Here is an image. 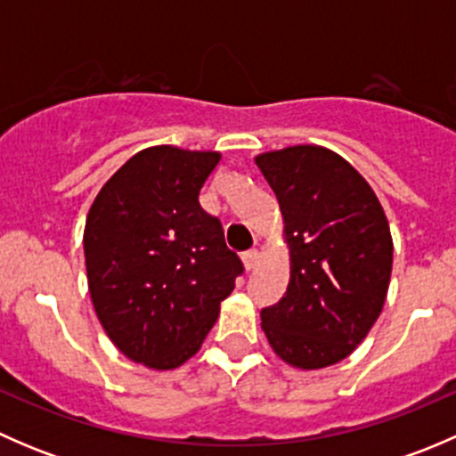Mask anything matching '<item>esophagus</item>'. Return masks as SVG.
Masks as SVG:
<instances>
[{
    "instance_id": "obj_1",
    "label": "esophagus",
    "mask_w": 456,
    "mask_h": 456,
    "mask_svg": "<svg viewBox=\"0 0 456 456\" xmlns=\"http://www.w3.org/2000/svg\"><path fill=\"white\" fill-rule=\"evenodd\" d=\"M257 260H260V254L256 249L242 254V265H245V271H254L257 266Z\"/></svg>"
}]
</instances>
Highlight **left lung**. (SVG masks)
<instances>
[{
	"label": "left lung",
	"mask_w": 456,
	"mask_h": 456,
	"mask_svg": "<svg viewBox=\"0 0 456 456\" xmlns=\"http://www.w3.org/2000/svg\"><path fill=\"white\" fill-rule=\"evenodd\" d=\"M254 160L278 199L289 249L287 293L260 311L262 330L293 369H326L364 342L384 309L388 218L366 178L329 147L291 145Z\"/></svg>",
	"instance_id": "obj_1"
}]
</instances>
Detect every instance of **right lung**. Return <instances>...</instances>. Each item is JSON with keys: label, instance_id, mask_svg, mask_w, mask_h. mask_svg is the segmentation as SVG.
Here are the masks:
<instances>
[{"label": "right lung", "instance_id": "1", "mask_svg": "<svg viewBox=\"0 0 456 456\" xmlns=\"http://www.w3.org/2000/svg\"><path fill=\"white\" fill-rule=\"evenodd\" d=\"M220 151L151 145L108 178L84 229L87 291L114 346L151 370L200 351L242 262L199 196Z\"/></svg>", "mask_w": 456, "mask_h": 456}]
</instances>
